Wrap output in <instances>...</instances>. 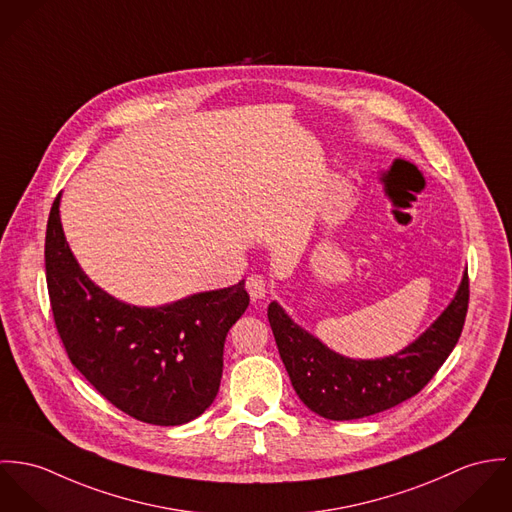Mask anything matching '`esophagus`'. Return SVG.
Listing matches in <instances>:
<instances>
[{
	"instance_id": "esophagus-1",
	"label": "esophagus",
	"mask_w": 512,
	"mask_h": 512,
	"mask_svg": "<svg viewBox=\"0 0 512 512\" xmlns=\"http://www.w3.org/2000/svg\"><path fill=\"white\" fill-rule=\"evenodd\" d=\"M245 288H247V292H249V296H251L253 300L265 298V294H267V283H265V279H263V277H259V275H251V277H247V281H245Z\"/></svg>"
}]
</instances>
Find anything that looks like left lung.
<instances>
[{
	"label": "left lung",
	"mask_w": 512,
	"mask_h": 512,
	"mask_svg": "<svg viewBox=\"0 0 512 512\" xmlns=\"http://www.w3.org/2000/svg\"><path fill=\"white\" fill-rule=\"evenodd\" d=\"M469 304L463 275L452 304L408 347L383 359H347L296 326L277 302L269 324L300 400L328 420H355L418 395L444 365L461 336Z\"/></svg>",
	"instance_id": "8db88e82"
}]
</instances>
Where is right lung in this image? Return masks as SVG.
<instances>
[{"label":"right lung","instance_id":"add662e5","mask_svg":"<svg viewBox=\"0 0 512 512\" xmlns=\"http://www.w3.org/2000/svg\"><path fill=\"white\" fill-rule=\"evenodd\" d=\"M53 202L45 267L58 336L72 365L135 420L178 426L218 395L229 328L249 306L245 281L159 308L115 300L76 263Z\"/></svg>","mask_w":512,"mask_h":512}]
</instances>
